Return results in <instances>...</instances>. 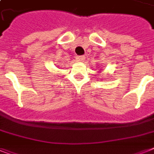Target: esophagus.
<instances>
[{"label": "esophagus", "instance_id": "esophagus-1", "mask_svg": "<svg viewBox=\"0 0 154 154\" xmlns=\"http://www.w3.org/2000/svg\"><path fill=\"white\" fill-rule=\"evenodd\" d=\"M76 59H77V61L82 62V61H84L85 57H83V56H77V57H76Z\"/></svg>", "mask_w": 154, "mask_h": 154}]
</instances>
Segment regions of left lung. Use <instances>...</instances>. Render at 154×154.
<instances>
[{
    "label": "left lung",
    "mask_w": 154,
    "mask_h": 154,
    "mask_svg": "<svg viewBox=\"0 0 154 154\" xmlns=\"http://www.w3.org/2000/svg\"><path fill=\"white\" fill-rule=\"evenodd\" d=\"M99 72H101V71H100V70H99Z\"/></svg>",
    "instance_id": "left-lung-1"
}]
</instances>
